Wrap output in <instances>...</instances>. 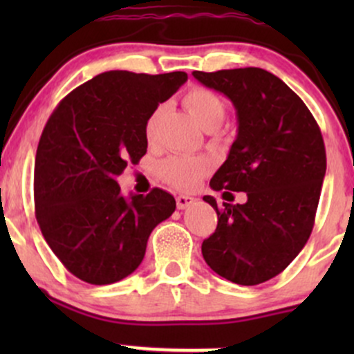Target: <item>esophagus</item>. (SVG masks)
<instances>
[{"mask_svg":"<svg viewBox=\"0 0 354 354\" xmlns=\"http://www.w3.org/2000/svg\"><path fill=\"white\" fill-rule=\"evenodd\" d=\"M194 203H196V198L188 196V194H180V196H176L178 209H186V208H189V206L194 205Z\"/></svg>","mask_w":354,"mask_h":354,"instance_id":"esophagus-1","label":"esophagus"}]
</instances>
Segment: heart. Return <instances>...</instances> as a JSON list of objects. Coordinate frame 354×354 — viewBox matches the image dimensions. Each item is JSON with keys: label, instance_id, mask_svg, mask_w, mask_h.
Returning a JSON list of instances; mask_svg holds the SVG:
<instances>
[{"label": "heart", "instance_id": "obj_1", "mask_svg": "<svg viewBox=\"0 0 354 354\" xmlns=\"http://www.w3.org/2000/svg\"><path fill=\"white\" fill-rule=\"evenodd\" d=\"M186 109L189 115L194 118L198 124L201 126L205 131H214L221 126L223 120L226 115V106L223 100L213 91L205 88H193L183 98ZM166 106L161 104L151 113V116L146 121V140L149 143L156 141L158 135V123H160L161 116L165 115ZM209 171V161L205 158H194V156H169L161 163L160 174L161 178L174 186L176 189L188 191L193 189L198 185V181Z\"/></svg>", "mask_w": 354, "mask_h": 354}]
</instances>
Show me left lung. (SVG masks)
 <instances>
[{
  "instance_id": "left-lung-1",
  "label": "left lung",
  "mask_w": 354,
  "mask_h": 354,
  "mask_svg": "<svg viewBox=\"0 0 354 354\" xmlns=\"http://www.w3.org/2000/svg\"><path fill=\"white\" fill-rule=\"evenodd\" d=\"M236 109L238 135L211 178L214 191H245L246 203H209L218 226L201 253L214 273L253 286L274 278L310 238L326 173V151L315 118L278 76L261 68L193 71ZM231 194V193H230Z\"/></svg>"
}]
</instances>
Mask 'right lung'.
Returning <instances> with one entry per match:
<instances>
[{"instance_id":"1","label":"right lung","mask_w":354,"mask_h":354,"mask_svg":"<svg viewBox=\"0 0 354 354\" xmlns=\"http://www.w3.org/2000/svg\"><path fill=\"white\" fill-rule=\"evenodd\" d=\"M188 80L183 71H106L61 100L39 138L35 208L41 233L66 270L111 284L143 261L151 231L176 201L166 191L124 198L116 176L148 148L146 121Z\"/></svg>"}]
</instances>
